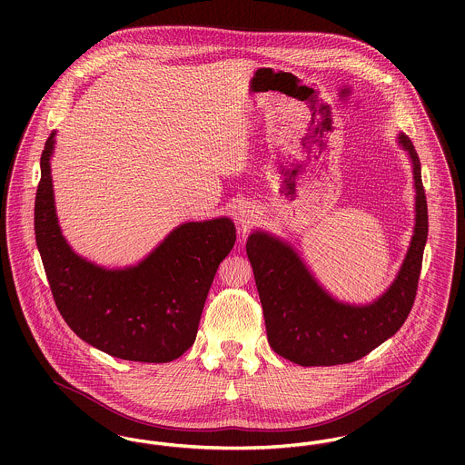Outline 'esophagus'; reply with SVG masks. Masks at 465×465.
<instances>
[{
  "instance_id": "esophagus-1",
  "label": "esophagus",
  "mask_w": 465,
  "mask_h": 465,
  "mask_svg": "<svg viewBox=\"0 0 465 465\" xmlns=\"http://www.w3.org/2000/svg\"><path fill=\"white\" fill-rule=\"evenodd\" d=\"M256 211H254V207H251V205H242V207H238V211H236V222H238V225L243 229V231H247L254 222H256Z\"/></svg>"
}]
</instances>
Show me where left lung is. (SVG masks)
<instances>
[{"label": "left lung", "mask_w": 465, "mask_h": 465, "mask_svg": "<svg viewBox=\"0 0 465 465\" xmlns=\"http://www.w3.org/2000/svg\"><path fill=\"white\" fill-rule=\"evenodd\" d=\"M399 143L413 163L415 231L398 279L369 306H349L331 299L312 277L292 247L254 232L247 256L265 315L270 347L302 367H330L356 361L399 331L411 312L428 238V205L420 163L404 134Z\"/></svg>", "instance_id": "left-lung-1"}]
</instances>
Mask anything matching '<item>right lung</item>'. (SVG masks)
<instances>
[{
	"label": "right lung",
	"mask_w": 465,
	"mask_h": 465,
	"mask_svg": "<svg viewBox=\"0 0 465 465\" xmlns=\"http://www.w3.org/2000/svg\"><path fill=\"white\" fill-rule=\"evenodd\" d=\"M54 134L41 153L35 242L57 310L89 345L122 360L166 363L195 341L213 277L236 242L229 218L177 227L144 262L105 270L78 258L61 234L50 175Z\"/></svg>",
	"instance_id": "add662e5"
}]
</instances>
